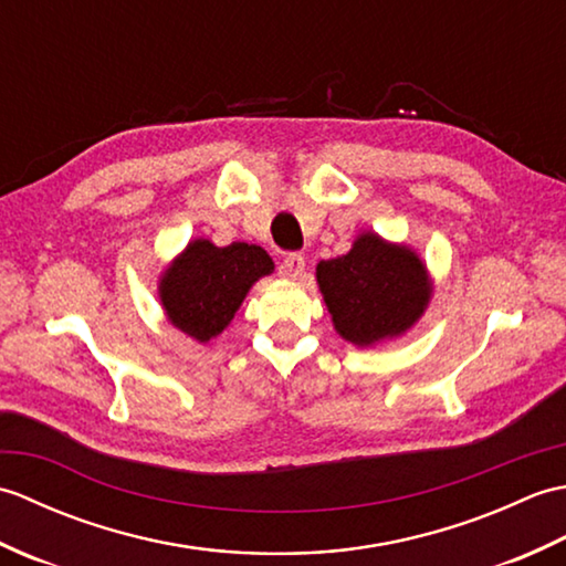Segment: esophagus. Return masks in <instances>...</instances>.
Instances as JSON below:
<instances>
[{
  "label": "esophagus",
  "mask_w": 566,
  "mask_h": 566,
  "mask_svg": "<svg viewBox=\"0 0 566 566\" xmlns=\"http://www.w3.org/2000/svg\"><path fill=\"white\" fill-rule=\"evenodd\" d=\"M306 270V260L298 252H290L282 262H280V274L284 280H302Z\"/></svg>",
  "instance_id": "obj_1"
}]
</instances>
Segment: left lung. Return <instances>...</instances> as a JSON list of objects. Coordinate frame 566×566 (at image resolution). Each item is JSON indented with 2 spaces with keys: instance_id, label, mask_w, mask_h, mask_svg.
<instances>
[{
  "instance_id": "8db88e82",
  "label": "left lung",
  "mask_w": 566,
  "mask_h": 566,
  "mask_svg": "<svg viewBox=\"0 0 566 566\" xmlns=\"http://www.w3.org/2000/svg\"><path fill=\"white\" fill-rule=\"evenodd\" d=\"M316 280L335 331L357 347L399 338L423 316L432 294L416 252L377 233L357 235L350 252L321 260Z\"/></svg>"
}]
</instances>
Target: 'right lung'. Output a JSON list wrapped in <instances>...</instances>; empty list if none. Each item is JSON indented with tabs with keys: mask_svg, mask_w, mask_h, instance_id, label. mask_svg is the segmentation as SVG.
Masks as SVG:
<instances>
[{
	"mask_svg": "<svg viewBox=\"0 0 566 566\" xmlns=\"http://www.w3.org/2000/svg\"><path fill=\"white\" fill-rule=\"evenodd\" d=\"M272 270L274 262L260 245L216 248L207 238L191 240L160 276L167 321L189 338L209 343L233 321L250 286Z\"/></svg>",
	"mask_w": 566,
	"mask_h": 566,
	"instance_id": "add662e5",
	"label": "right lung"
}]
</instances>
